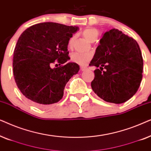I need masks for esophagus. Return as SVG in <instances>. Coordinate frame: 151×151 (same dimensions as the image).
<instances>
[{
    "mask_svg": "<svg viewBox=\"0 0 151 151\" xmlns=\"http://www.w3.org/2000/svg\"><path fill=\"white\" fill-rule=\"evenodd\" d=\"M86 69H87V67H84V66H82V67H81V70L82 71H86Z\"/></svg>",
    "mask_w": 151,
    "mask_h": 151,
    "instance_id": "esophagus-1",
    "label": "esophagus"
}]
</instances>
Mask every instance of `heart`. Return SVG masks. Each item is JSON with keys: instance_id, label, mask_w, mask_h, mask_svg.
<instances>
[{"instance_id": "1", "label": "heart", "mask_w": 151, "mask_h": 151, "mask_svg": "<svg viewBox=\"0 0 151 151\" xmlns=\"http://www.w3.org/2000/svg\"><path fill=\"white\" fill-rule=\"evenodd\" d=\"M82 34L89 42H92L96 40L97 37L98 36V32L94 28H86L82 32ZM74 39H75V36L71 37L69 39V42H68V47L69 48H71L73 47ZM71 59L73 63H77L80 65H84L91 59V55L89 53H75L71 55Z\"/></svg>"}]
</instances>
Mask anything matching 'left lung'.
<instances>
[{
	"label": "left lung",
	"mask_w": 151,
	"mask_h": 151,
	"mask_svg": "<svg viewBox=\"0 0 151 151\" xmlns=\"http://www.w3.org/2000/svg\"><path fill=\"white\" fill-rule=\"evenodd\" d=\"M90 66L94 71V93L107 102L121 104L137 91L142 79L143 58L139 45L117 29L103 34Z\"/></svg>",
	"instance_id": "1"
}]
</instances>
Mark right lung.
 I'll return each mask as SVG.
<instances>
[{"instance_id":"add662e5","label":"right lung","mask_w":151,"mask_h":151,"mask_svg":"<svg viewBox=\"0 0 151 151\" xmlns=\"http://www.w3.org/2000/svg\"><path fill=\"white\" fill-rule=\"evenodd\" d=\"M78 30L76 26L42 22L29 27L18 38L13 57L14 77L20 92L36 106L45 108L59 102L66 84L79 71L75 63L61 65L70 59L68 42ZM55 62L60 66L53 69Z\"/></svg>"}]
</instances>
